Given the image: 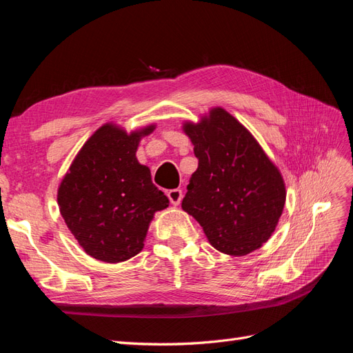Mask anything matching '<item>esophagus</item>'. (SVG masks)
Returning a JSON list of instances; mask_svg holds the SVG:
<instances>
[{
	"label": "esophagus",
	"instance_id": "1",
	"mask_svg": "<svg viewBox=\"0 0 353 353\" xmlns=\"http://www.w3.org/2000/svg\"><path fill=\"white\" fill-rule=\"evenodd\" d=\"M168 199L169 201L172 203L174 206H178L181 200H183V191H181L179 188H174V190H169L168 191Z\"/></svg>",
	"mask_w": 353,
	"mask_h": 353
}]
</instances>
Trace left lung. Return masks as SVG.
Returning <instances> with one entry per match:
<instances>
[{
	"label": "left lung",
	"instance_id": "obj_1",
	"mask_svg": "<svg viewBox=\"0 0 353 353\" xmlns=\"http://www.w3.org/2000/svg\"><path fill=\"white\" fill-rule=\"evenodd\" d=\"M199 160L183 209L216 250L244 256L271 237L283 213L285 187L279 169L252 134L223 109L185 123Z\"/></svg>",
	"mask_w": 353,
	"mask_h": 353
}]
</instances>
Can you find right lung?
<instances>
[{
	"instance_id": "add662e5",
	"label": "right lung",
	"mask_w": 353,
	"mask_h": 353,
	"mask_svg": "<svg viewBox=\"0 0 353 353\" xmlns=\"http://www.w3.org/2000/svg\"><path fill=\"white\" fill-rule=\"evenodd\" d=\"M154 126L128 135L104 125L83 144L59 188L63 219L92 258L116 263L144 248L154 212L168 197L152 183L150 169L138 163L140 138Z\"/></svg>"
}]
</instances>
